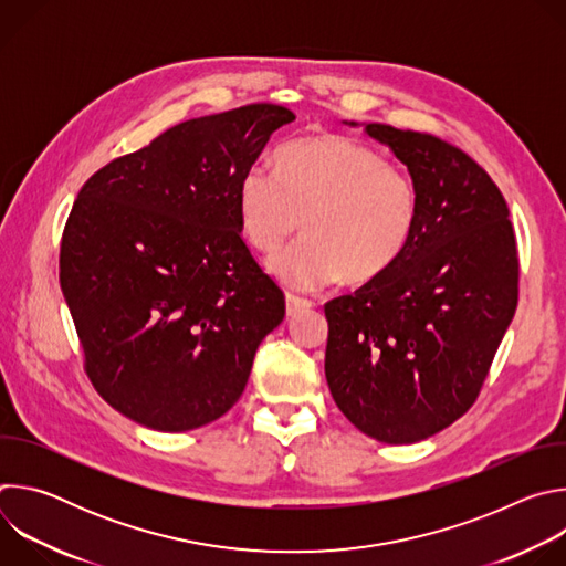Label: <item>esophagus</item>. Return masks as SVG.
Masks as SVG:
<instances>
[{
	"mask_svg": "<svg viewBox=\"0 0 566 566\" xmlns=\"http://www.w3.org/2000/svg\"><path fill=\"white\" fill-rule=\"evenodd\" d=\"M313 306V302L308 297H302V295H295V293H286V313L289 315H295L304 308Z\"/></svg>",
	"mask_w": 566,
	"mask_h": 566,
	"instance_id": "1",
	"label": "esophagus"
}]
</instances>
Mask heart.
I'll use <instances>...</instances> for the list:
<instances>
[{
  "mask_svg": "<svg viewBox=\"0 0 566 566\" xmlns=\"http://www.w3.org/2000/svg\"><path fill=\"white\" fill-rule=\"evenodd\" d=\"M239 223L271 253L302 226L295 247L271 258L291 286L317 289L340 275L369 282L408 249L419 221L412 177L349 136L297 138L277 151L275 170L251 166L239 179Z\"/></svg>",
  "mask_w": 566,
  "mask_h": 566,
  "instance_id": "heart-1",
  "label": "heart"
}]
</instances>
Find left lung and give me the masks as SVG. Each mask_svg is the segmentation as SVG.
Instances as JSON below:
<instances>
[{
  "mask_svg": "<svg viewBox=\"0 0 566 566\" xmlns=\"http://www.w3.org/2000/svg\"><path fill=\"white\" fill-rule=\"evenodd\" d=\"M365 132L408 166L419 221L382 275L325 304V374L360 432L402 446L472 408L517 308L520 258L506 199L474 158L426 132Z\"/></svg>",
  "mask_w": 566,
  "mask_h": 566,
  "instance_id": "1",
  "label": "left lung"
}]
</instances>
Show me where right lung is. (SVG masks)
<instances>
[{
	"label": "right lung",
	"mask_w": 566,
	"mask_h": 566,
	"mask_svg": "<svg viewBox=\"0 0 566 566\" xmlns=\"http://www.w3.org/2000/svg\"><path fill=\"white\" fill-rule=\"evenodd\" d=\"M291 120L273 103L192 118L80 188L60 286L92 385L127 419L195 430L244 391L286 304L241 237L237 190Z\"/></svg>",
	"instance_id": "add662e5"
}]
</instances>
